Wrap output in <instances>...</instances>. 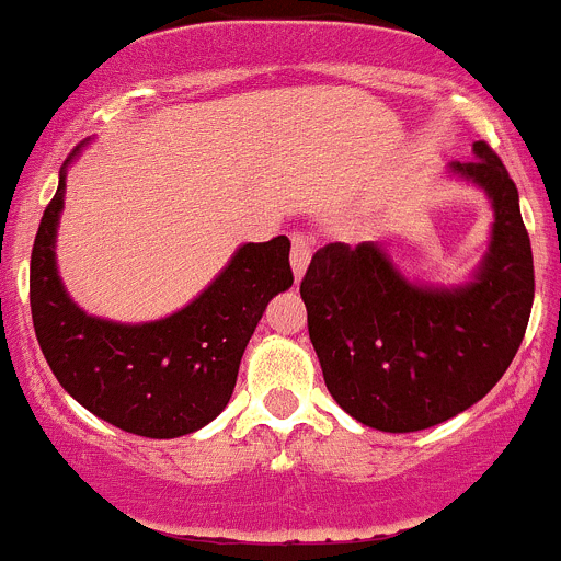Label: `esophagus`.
I'll list each match as a JSON object with an SVG mask.
<instances>
[{
	"label": "esophagus",
	"instance_id": "obj_1",
	"mask_svg": "<svg viewBox=\"0 0 561 561\" xmlns=\"http://www.w3.org/2000/svg\"><path fill=\"white\" fill-rule=\"evenodd\" d=\"M310 256H313V237L305 234V231H294L291 234V270L294 278H302V273L308 270Z\"/></svg>",
	"mask_w": 561,
	"mask_h": 561
}]
</instances>
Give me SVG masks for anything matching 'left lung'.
I'll use <instances>...</instances> for the list:
<instances>
[{
	"instance_id": "left-lung-1",
	"label": "left lung",
	"mask_w": 561,
	"mask_h": 561,
	"mask_svg": "<svg viewBox=\"0 0 561 561\" xmlns=\"http://www.w3.org/2000/svg\"><path fill=\"white\" fill-rule=\"evenodd\" d=\"M450 169L491 196L493 234L461 288L409 283L374 245L330 242L299 283L330 396L363 425L409 434L456 417L513 363L535 299L518 187L485 141Z\"/></svg>"
}]
</instances>
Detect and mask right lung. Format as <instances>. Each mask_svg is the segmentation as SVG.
Wrapping results in <instances>:
<instances>
[{
  "label": "right lung",
  "mask_w": 561,
  "mask_h": 561,
  "mask_svg": "<svg viewBox=\"0 0 561 561\" xmlns=\"http://www.w3.org/2000/svg\"><path fill=\"white\" fill-rule=\"evenodd\" d=\"M65 165L30 264L32 321L43 357L81 407L127 434L174 439L204 428L229 403L242 352L267 302L294 283L291 242L275 237L242 245L213 286L169 319H94L70 302L54 262Z\"/></svg>",
  "instance_id": "1"
}]
</instances>
